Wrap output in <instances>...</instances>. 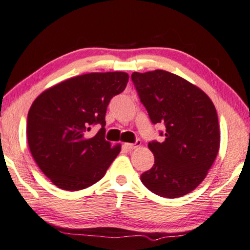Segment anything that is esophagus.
Here are the masks:
<instances>
[{
  "label": "esophagus",
  "instance_id": "esophagus-1",
  "mask_svg": "<svg viewBox=\"0 0 250 250\" xmlns=\"http://www.w3.org/2000/svg\"><path fill=\"white\" fill-rule=\"evenodd\" d=\"M141 141H137L135 144H125V147L127 148V149L132 150V149H136L139 146H141Z\"/></svg>",
  "mask_w": 250,
  "mask_h": 250
}]
</instances>
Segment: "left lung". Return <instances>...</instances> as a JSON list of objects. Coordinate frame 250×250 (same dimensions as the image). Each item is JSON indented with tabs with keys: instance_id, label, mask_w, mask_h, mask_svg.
<instances>
[{
	"instance_id": "8db88e82",
	"label": "left lung",
	"mask_w": 250,
	"mask_h": 250,
	"mask_svg": "<svg viewBox=\"0 0 250 250\" xmlns=\"http://www.w3.org/2000/svg\"><path fill=\"white\" fill-rule=\"evenodd\" d=\"M132 80L151 122L166 126L165 141L148 144L155 165L142 174V182L164 198L190 193L208 176L220 149L212 100L200 87L165 70L133 72Z\"/></svg>"
}]
</instances>
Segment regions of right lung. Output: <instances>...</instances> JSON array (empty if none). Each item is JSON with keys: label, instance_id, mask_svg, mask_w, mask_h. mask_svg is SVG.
Listing matches in <instances>:
<instances>
[{"label": "right lung", "instance_id": "1", "mask_svg": "<svg viewBox=\"0 0 250 250\" xmlns=\"http://www.w3.org/2000/svg\"><path fill=\"white\" fill-rule=\"evenodd\" d=\"M126 72H92L70 78L39 94L29 108L27 141L43 174L60 189L79 191L104 177L121 151L105 141V113L127 85ZM103 128L89 137L90 126Z\"/></svg>", "mask_w": 250, "mask_h": 250}]
</instances>
